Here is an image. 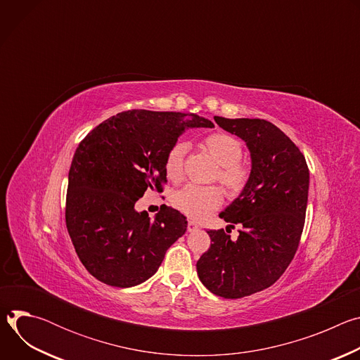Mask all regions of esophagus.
Returning <instances> with one entry per match:
<instances>
[{"mask_svg":"<svg viewBox=\"0 0 360 360\" xmlns=\"http://www.w3.org/2000/svg\"><path fill=\"white\" fill-rule=\"evenodd\" d=\"M198 229H199V226H198V224L195 221H189L188 222V232H193V231H198Z\"/></svg>","mask_w":360,"mask_h":360,"instance_id":"esophagus-1","label":"esophagus"}]
</instances>
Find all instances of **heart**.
Segmentation results:
<instances>
[{
  "mask_svg": "<svg viewBox=\"0 0 360 360\" xmlns=\"http://www.w3.org/2000/svg\"><path fill=\"white\" fill-rule=\"evenodd\" d=\"M202 148L207 150L218 164L215 178L231 192H239L249 178V168L240 161L242 143L235 136L225 132H214L205 136ZM188 145L186 142L174 143L165 158V172L168 179L179 182L184 176V160ZM224 200L222 191L218 186H195L188 185L172 196L174 207L182 214L200 219L214 212Z\"/></svg>",
  "mask_w": 360,
  "mask_h": 360,
  "instance_id": "heart-1",
  "label": "heart"
}]
</instances>
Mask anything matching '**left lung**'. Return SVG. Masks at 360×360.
Returning a JSON list of instances; mask_svg holds the SVG:
<instances>
[{
	"label": "left lung",
	"instance_id": "1",
	"mask_svg": "<svg viewBox=\"0 0 360 360\" xmlns=\"http://www.w3.org/2000/svg\"><path fill=\"white\" fill-rule=\"evenodd\" d=\"M214 120L246 142L252 169L240 195L219 214L231 228L240 226L238 239L224 229L208 231L212 243L196 271L217 296L239 299L274 285L292 262L304 225L309 169L299 148L272 122Z\"/></svg>",
	"mask_w": 360,
	"mask_h": 360
}]
</instances>
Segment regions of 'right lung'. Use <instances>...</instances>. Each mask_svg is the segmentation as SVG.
Segmentation results:
<instances>
[{"mask_svg": "<svg viewBox=\"0 0 360 360\" xmlns=\"http://www.w3.org/2000/svg\"><path fill=\"white\" fill-rule=\"evenodd\" d=\"M212 127L195 114L132 110L108 118L79 142L68 174L65 222L94 278L131 288L158 271L188 221L167 205L152 221L135 203L148 188L164 191L167 153L186 128Z\"/></svg>", "mask_w": 360, "mask_h": 360, "instance_id": "obj_1", "label": "right lung"}]
</instances>
